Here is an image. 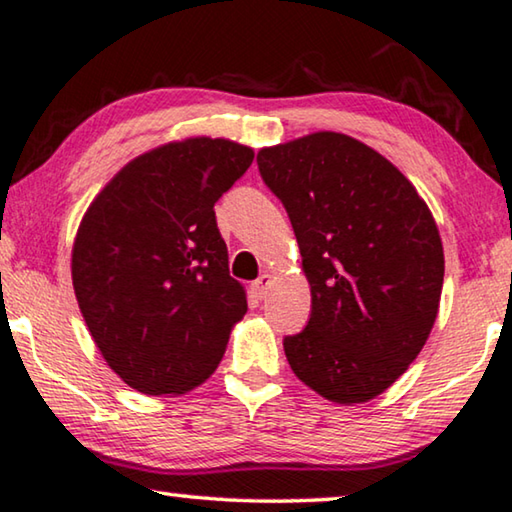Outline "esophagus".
<instances>
[{"mask_svg": "<svg viewBox=\"0 0 512 512\" xmlns=\"http://www.w3.org/2000/svg\"><path fill=\"white\" fill-rule=\"evenodd\" d=\"M270 283H272V276L270 274H261L258 276V279L254 281V292L258 297H265V292H267V288H270Z\"/></svg>", "mask_w": 512, "mask_h": 512, "instance_id": "obj_1", "label": "esophagus"}]
</instances>
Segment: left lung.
Wrapping results in <instances>:
<instances>
[{"mask_svg": "<svg viewBox=\"0 0 512 512\" xmlns=\"http://www.w3.org/2000/svg\"><path fill=\"white\" fill-rule=\"evenodd\" d=\"M256 161L311 283L306 329L283 338L292 372L335 404L374 399L408 370L438 315L445 254L429 206L345 133H311Z\"/></svg>", "mask_w": 512, "mask_h": 512, "instance_id": "obj_1", "label": "left lung"}]
</instances>
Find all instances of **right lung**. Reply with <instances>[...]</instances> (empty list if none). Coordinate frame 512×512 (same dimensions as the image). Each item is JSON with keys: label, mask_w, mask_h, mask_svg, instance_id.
Here are the masks:
<instances>
[{"label": "right lung", "mask_w": 512, "mask_h": 512, "mask_svg": "<svg viewBox=\"0 0 512 512\" xmlns=\"http://www.w3.org/2000/svg\"><path fill=\"white\" fill-rule=\"evenodd\" d=\"M251 161L231 140L170 142L124 165L83 215L74 295L106 363L133 390L181 395L204 383L247 313L213 206Z\"/></svg>", "instance_id": "right-lung-1"}]
</instances>
